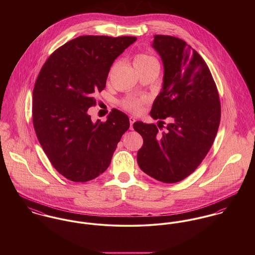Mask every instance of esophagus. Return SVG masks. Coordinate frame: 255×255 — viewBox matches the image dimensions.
I'll return each instance as SVG.
<instances>
[{
  "label": "esophagus",
  "instance_id": "34e87169",
  "mask_svg": "<svg viewBox=\"0 0 255 255\" xmlns=\"http://www.w3.org/2000/svg\"><path fill=\"white\" fill-rule=\"evenodd\" d=\"M135 122L134 117H129V124H130V129H132V125Z\"/></svg>",
  "mask_w": 255,
  "mask_h": 255
}]
</instances>
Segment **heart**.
I'll list each match as a JSON object with an SVG mask.
<instances>
[{
	"label": "heart",
	"instance_id": "heart-1",
	"mask_svg": "<svg viewBox=\"0 0 255 255\" xmlns=\"http://www.w3.org/2000/svg\"><path fill=\"white\" fill-rule=\"evenodd\" d=\"M133 65L134 67H147V66H151V65H158V61L147 54H137L134 57L133 60ZM143 100H139V99H130V100H127L124 102V107L130 112L133 113H137L141 109V104H142Z\"/></svg>",
	"mask_w": 255,
	"mask_h": 255
}]
</instances>
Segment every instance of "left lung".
I'll use <instances>...</instances> for the list:
<instances>
[{
	"label": "left lung",
	"mask_w": 255,
	"mask_h": 255,
	"mask_svg": "<svg viewBox=\"0 0 255 255\" xmlns=\"http://www.w3.org/2000/svg\"><path fill=\"white\" fill-rule=\"evenodd\" d=\"M152 48L162 60L164 76L150 116L161 122L158 127L167 117L170 123L163 133L154 124H133L143 138L137 163L151 178L174 183L193 173L210 150L218 131L221 105L211 73L195 50L168 35H154Z\"/></svg>",
	"instance_id": "8db88e82"
}]
</instances>
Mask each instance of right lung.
<instances>
[{
  "label": "right lung",
  "instance_id": "1",
  "mask_svg": "<svg viewBox=\"0 0 255 255\" xmlns=\"http://www.w3.org/2000/svg\"><path fill=\"white\" fill-rule=\"evenodd\" d=\"M136 37L79 36L46 61L33 89V126L39 143L54 168L75 182L91 181L109 167L128 117L114 110L102 123L91 121L114 61Z\"/></svg>",
  "mask_w": 255,
  "mask_h": 255
}]
</instances>
